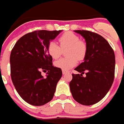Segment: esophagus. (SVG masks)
Wrapping results in <instances>:
<instances>
[{"mask_svg":"<svg viewBox=\"0 0 124 124\" xmlns=\"http://www.w3.org/2000/svg\"><path fill=\"white\" fill-rule=\"evenodd\" d=\"M62 73H63V74H67V73H68L69 72L66 71H64V70H63V71H62Z\"/></svg>","mask_w":124,"mask_h":124,"instance_id":"34e87169","label":"esophagus"}]
</instances>
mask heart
<instances>
[{"label": "heart", "mask_w": 124, "mask_h": 124, "mask_svg": "<svg viewBox=\"0 0 124 124\" xmlns=\"http://www.w3.org/2000/svg\"><path fill=\"white\" fill-rule=\"evenodd\" d=\"M60 47L54 41H50L47 46V53L53 58L57 59L61 56L62 50H66V58H63L54 63L58 68L67 71L77 64L78 60H84L87 53V45L80 40L77 35L72 32H66L58 39Z\"/></svg>", "instance_id": "b5f03b06"}]
</instances>
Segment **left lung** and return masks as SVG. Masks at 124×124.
<instances>
[{
	"label": "left lung",
	"instance_id": "1",
	"mask_svg": "<svg viewBox=\"0 0 124 124\" xmlns=\"http://www.w3.org/2000/svg\"><path fill=\"white\" fill-rule=\"evenodd\" d=\"M85 39L87 53L74 70L81 74H73L70 91L76 101L91 106L102 99L114 82L116 60L113 49L104 38L87 30H74ZM86 72V76L82 74Z\"/></svg>",
	"mask_w": 124,
	"mask_h": 124
}]
</instances>
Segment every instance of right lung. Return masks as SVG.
Instances as JSON below:
<instances>
[{
  "label": "right lung",
  "instance_id": "obj_1",
  "mask_svg": "<svg viewBox=\"0 0 124 124\" xmlns=\"http://www.w3.org/2000/svg\"><path fill=\"white\" fill-rule=\"evenodd\" d=\"M62 30H38L17 41L10 56L12 81L20 97L30 104L40 106L52 100L62 71L53 66L47 53L49 43ZM42 72L47 73L43 77Z\"/></svg>",
  "mask_w": 124,
  "mask_h": 124
}]
</instances>
